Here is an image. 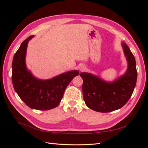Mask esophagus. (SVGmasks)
Returning <instances> with one entry per match:
<instances>
[{"mask_svg": "<svg viewBox=\"0 0 148 148\" xmlns=\"http://www.w3.org/2000/svg\"><path fill=\"white\" fill-rule=\"evenodd\" d=\"M84 69H85V67H84V65H81V66H79V70H80V71H83V70H84Z\"/></svg>", "mask_w": 148, "mask_h": 148, "instance_id": "obj_1", "label": "esophagus"}]
</instances>
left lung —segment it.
Segmentation results:
<instances>
[{"instance_id": "1", "label": "left lung", "mask_w": 148, "mask_h": 148, "mask_svg": "<svg viewBox=\"0 0 148 148\" xmlns=\"http://www.w3.org/2000/svg\"><path fill=\"white\" fill-rule=\"evenodd\" d=\"M124 54L128 62L125 73L113 82H106L86 72H82L83 95L86 105L99 112H110L122 107L128 101L135 88L137 70L135 57L127 44L122 42Z\"/></svg>"}]
</instances>
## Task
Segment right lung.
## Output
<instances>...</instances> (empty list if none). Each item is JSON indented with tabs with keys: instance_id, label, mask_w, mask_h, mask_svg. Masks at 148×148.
Returning a JSON list of instances; mask_svg holds the SVG:
<instances>
[{
	"instance_id": "add662e5",
	"label": "right lung",
	"mask_w": 148,
	"mask_h": 148,
	"mask_svg": "<svg viewBox=\"0 0 148 148\" xmlns=\"http://www.w3.org/2000/svg\"><path fill=\"white\" fill-rule=\"evenodd\" d=\"M33 36H31L21 43L13 57L12 83L17 95L26 106L33 109L47 110L59 104L66 88L78 75L79 71H69L46 80L35 78L25 64L28 43Z\"/></svg>"
}]
</instances>
